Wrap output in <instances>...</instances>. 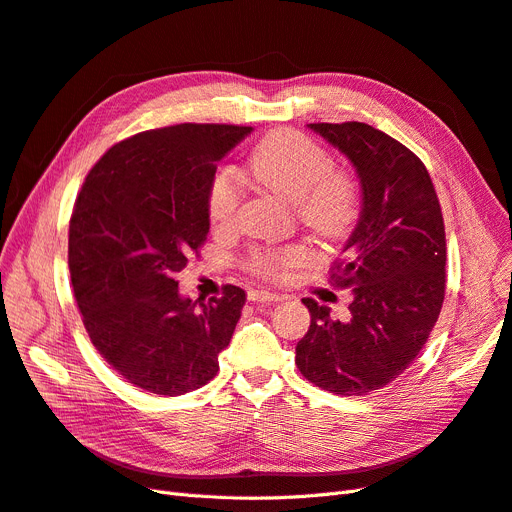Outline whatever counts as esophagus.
Returning a JSON list of instances; mask_svg holds the SVG:
<instances>
[{"label":"esophagus","mask_w":512,"mask_h":512,"mask_svg":"<svg viewBox=\"0 0 512 512\" xmlns=\"http://www.w3.org/2000/svg\"><path fill=\"white\" fill-rule=\"evenodd\" d=\"M249 301H255V303H278L282 301V297L278 293H270V291H259V288H253V291H249Z\"/></svg>","instance_id":"34e87169"}]
</instances>
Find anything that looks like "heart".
Segmentation results:
<instances>
[{"label":"heart","mask_w":512,"mask_h":512,"mask_svg":"<svg viewBox=\"0 0 512 512\" xmlns=\"http://www.w3.org/2000/svg\"><path fill=\"white\" fill-rule=\"evenodd\" d=\"M249 173L255 182L293 201L297 217L322 238H343L360 215V190L353 177L332 167L330 154L293 129L272 131L251 152ZM242 203V180L234 167H219L207 188V217L228 228ZM307 259L305 247L255 249L247 268L265 278H280Z\"/></svg>","instance_id":"obj_1"}]
</instances>
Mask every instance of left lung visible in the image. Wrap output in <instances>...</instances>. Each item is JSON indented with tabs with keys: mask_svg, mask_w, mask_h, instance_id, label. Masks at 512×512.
Returning <instances> with one entry per match:
<instances>
[{
	"mask_svg": "<svg viewBox=\"0 0 512 512\" xmlns=\"http://www.w3.org/2000/svg\"><path fill=\"white\" fill-rule=\"evenodd\" d=\"M353 163L362 213L332 286L353 288L349 320L303 299L311 324L295 364L337 395H368L402 374L425 347L446 295V228L431 175L416 154L372 125L309 123Z\"/></svg>",
	"mask_w": 512,
	"mask_h": 512,
	"instance_id": "left-lung-1",
	"label": "left lung"
}]
</instances>
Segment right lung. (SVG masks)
<instances>
[{
    "label": "right lung",
    "instance_id": "obj_1",
    "mask_svg": "<svg viewBox=\"0 0 512 512\" xmlns=\"http://www.w3.org/2000/svg\"><path fill=\"white\" fill-rule=\"evenodd\" d=\"M251 127L182 123L136 133L85 175L69 226V270L83 326L123 379L175 397L219 370L244 291L194 303L177 291L209 234L207 188Z\"/></svg>",
    "mask_w": 512,
    "mask_h": 512
}]
</instances>
